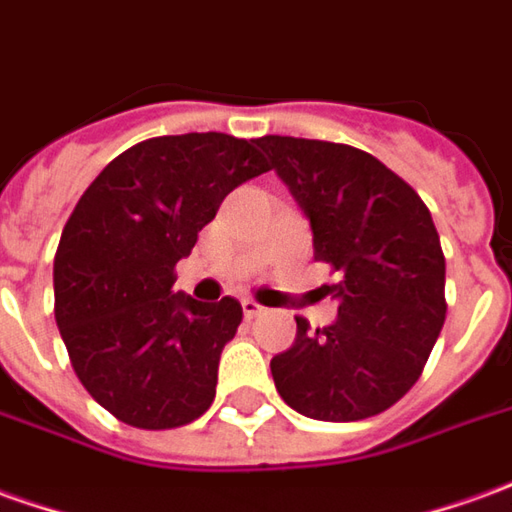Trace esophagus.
<instances>
[{"label": "esophagus", "instance_id": "1", "mask_svg": "<svg viewBox=\"0 0 512 512\" xmlns=\"http://www.w3.org/2000/svg\"><path fill=\"white\" fill-rule=\"evenodd\" d=\"M241 307H244L246 318H257V316H263V313H266V307L257 305L255 299H244V302H241Z\"/></svg>", "mask_w": 512, "mask_h": 512}]
</instances>
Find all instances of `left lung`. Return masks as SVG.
<instances>
[{"mask_svg":"<svg viewBox=\"0 0 512 512\" xmlns=\"http://www.w3.org/2000/svg\"><path fill=\"white\" fill-rule=\"evenodd\" d=\"M302 207L313 257L338 271L330 327L296 318L291 349L271 357L277 391L318 421L388 410L421 377L446 318V260L421 196L363 149L291 135L255 141Z\"/></svg>","mask_w":512,"mask_h":512,"instance_id":"8db88e82","label":"left lung"}]
</instances>
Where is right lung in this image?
<instances>
[{"label": "right lung", "instance_id": "obj_1", "mask_svg": "<svg viewBox=\"0 0 512 512\" xmlns=\"http://www.w3.org/2000/svg\"><path fill=\"white\" fill-rule=\"evenodd\" d=\"M268 171L255 141L160 135L110 160L80 196L55 255V321L71 366L107 413L141 430L191 424L213 405L241 305L196 302L174 266L224 196Z\"/></svg>", "mask_w": 512, "mask_h": 512}]
</instances>
